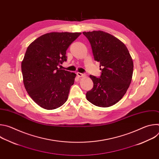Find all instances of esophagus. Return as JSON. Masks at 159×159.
<instances>
[{
  "instance_id": "34e87169",
  "label": "esophagus",
  "mask_w": 159,
  "mask_h": 159,
  "mask_svg": "<svg viewBox=\"0 0 159 159\" xmlns=\"http://www.w3.org/2000/svg\"><path fill=\"white\" fill-rule=\"evenodd\" d=\"M77 76H78L79 77H84V76L85 75L84 74L80 73V72H77Z\"/></svg>"
}]
</instances>
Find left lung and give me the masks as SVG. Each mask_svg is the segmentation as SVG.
I'll return each mask as SVG.
<instances>
[{"instance_id": "left-lung-1", "label": "left lung", "mask_w": 159, "mask_h": 159, "mask_svg": "<svg viewBox=\"0 0 159 159\" xmlns=\"http://www.w3.org/2000/svg\"><path fill=\"white\" fill-rule=\"evenodd\" d=\"M83 34L90 44L94 60L102 68L99 78L90 75L94 85L87 92V99L99 107L111 106L122 99L129 86L132 58L125 44L114 36L102 31Z\"/></svg>"}]
</instances>
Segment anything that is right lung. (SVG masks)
<instances>
[{"label":"right lung","instance_id":"add662e5","mask_svg":"<svg viewBox=\"0 0 159 159\" xmlns=\"http://www.w3.org/2000/svg\"><path fill=\"white\" fill-rule=\"evenodd\" d=\"M80 33L43 34L27 48L21 63L23 82L33 100L46 109L61 106L67 100L76 74L58 69L66 61V51Z\"/></svg>","mask_w":159,"mask_h":159}]
</instances>
